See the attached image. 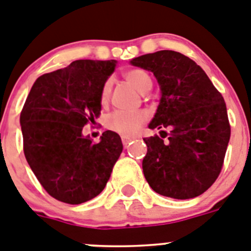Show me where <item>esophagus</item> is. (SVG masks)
Listing matches in <instances>:
<instances>
[{
  "instance_id": "1",
  "label": "esophagus",
  "mask_w": 251,
  "mask_h": 251,
  "mask_svg": "<svg viewBox=\"0 0 251 251\" xmlns=\"http://www.w3.org/2000/svg\"><path fill=\"white\" fill-rule=\"evenodd\" d=\"M135 137H131V136H123L121 137V140H123V144H124V146H127L128 144H130L131 141H132V140H134Z\"/></svg>"
}]
</instances>
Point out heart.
I'll return each mask as SVG.
<instances>
[{
	"label": "heart",
	"instance_id": "b5f03b06",
	"mask_svg": "<svg viewBox=\"0 0 251 251\" xmlns=\"http://www.w3.org/2000/svg\"><path fill=\"white\" fill-rule=\"evenodd\" d=\"M125 77L128 81V83H131L141 94H146L152 87V80H151L148 72L144 71V70H130L125 74ZM110 91H111V82L107 81L103 85L102 94H101L102 101L107 100ZM148 117V112L144 111V110H136V111L117 110V111H114L109 115L106 124H107V127L110 130L115 131L117 134L130 136V135H134L135 132L140 130V127L146 123Z\"/></svg>",
	"mask_w": 251,
	"mask_h": 251
}]
</instances>
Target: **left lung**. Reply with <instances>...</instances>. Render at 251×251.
I'll use <instances>...</instances> for the list:
<instances>
[{
	"label": "left lung",
	"instance_id": "obj_1",
	"mask_svg": "<svg viewBox=\"0 0 251 251\" xmlns=\"http://www.w3.org/2000/svg\"><path fill=\"white\" fill-rule=\"evenodd\" d=\"M130 64L152 72L161 91L149 124L150 128H161V137L144 139L146 181L168 198L201 195L218 179L230 140L224 99L204 70L180 52L162 50L132 58Z\"/></svg>",
	"mask_w": 251,
	"mask_h": 251
}]
</instances>
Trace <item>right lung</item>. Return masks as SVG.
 I'll list each match as a JSON object with an SVG mask.
<instances>
[{"label": "right lung", "mask_w": 251, "mask_h": 251, "mask_svg": "<svg viewBox=\"0 0 251 251\" xmlns=\"http://www.w3.org/2000/svg\"><path fill=\"white\" fill-rule=\"evenodd\" d=\"M115 67V60H76L45 74L21 111L27 162L45 190L66 204L98 196L123 152L114 131H105L98 144L82 135L83 126L100 115L103 85Z\"/></svg>", "instance_id": "add662e5"}]
</instances>
